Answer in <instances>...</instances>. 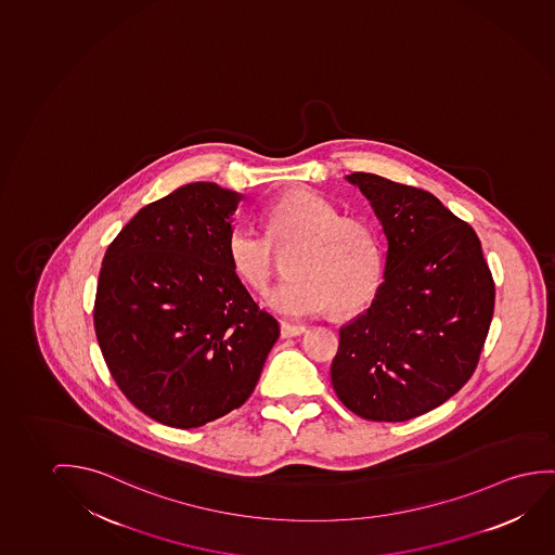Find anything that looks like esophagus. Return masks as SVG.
<instances>
[{
	"label": "esophagus",
	"mask_w": 555,
	"mask_h": 555,
	"mask_svg": "<svg viewBox=\"0 0 555 555\" xmlns=\"http://www.w3.org/2000/svg\"><path fill=\"white\" fill-rule=\"evenodd\" d=\"M306 330L304 324H292V322H282L281 324L282 338H296V336H301Z\"/></svg>",
	"instance_id": "esophagus-1"
}]
</instances>
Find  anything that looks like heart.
I'll return each mask as SVG.
<instances>
[{
  "label": "heart",
  "mask_w": 555,
  "mask_h": 555,
  "mask_svg": "<svg viewBox=\"0 0 555 555\" xmlns=\"http://www.w3.org/2000/svg\"><path fill=\"white\" fill-rule=\"evenodd\" d=\"M266 233L234 223L227 236L229 266L251 292H266L289 249V276L269 292L267 306L288 317L326 311L359 313L378 294L384 257L374 229L309 189L281 194L263 211Z\"/></svg>",
  "instance_id": "obj_1"
}]
</instances>
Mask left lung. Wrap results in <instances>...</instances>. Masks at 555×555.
Masks as SVG:
<instances>
[{"label":"left lung","mask_w":555,"mask_h":555,"mask_svg":"<svg viewBox=\"0 0 555 555\" xmlns=\"http://www.w3.org/2000/svg\"><path fill=\"white\" fill-rule=\"evenodd\" d=\"M387 238L384 284L339 330L332 386L372 422H406L474 376L494 313V281L474 229L434 194L357 171Z\"/></svg>","instance_id":"obj_1"}]
</instances>
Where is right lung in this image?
I'll return each instance as SVG.
<instances>
[{"label":"right lung","mask_w":555,"mask_h":555,"mask_svg":"<svg viewBox=\"0 0 555 555\" xmlns=\"http://www.w3.org/2000/svg\"><path fill=\"white\" fill-rule=\"evenodd\" d=\"M241 201L216 183L181 186L106 248L96 341L121 393L164 426L201 427L242 406L281 334L227 259Z\"/></svg>","instance_id":"right-lung-1"}]
</instances>
